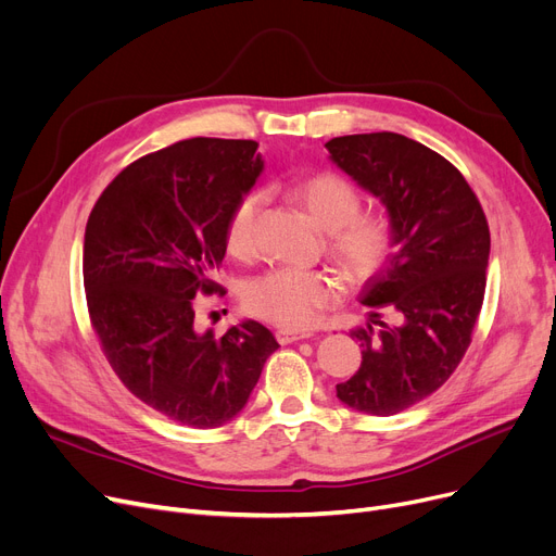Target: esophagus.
<instances>
[{
	"mask_svg": "<svg viewBox=\"0 0 556 556\" xmlns=\"http://www.w3.org/2000/svg\"><path fill=\"white\" fill-rule=\"evenodd\" d=\"M311 333H300V331H288V329H279L277 333H275V338H277V342L279 344H290V342H298V340H304V338H308Z\"/></svg>",
	"mask_w": 556,
	"mask_h": 556,
	"instance_id": "1",
	"label": "esophagus"
}]
</instances>
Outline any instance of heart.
I'll return each mask as SVG.
<instances>
[{
  "label": "heart",
  "mask_w": 556,
  "mask_h": 556,
  "mask_svg": "<svg viewBox=\"0 0 556 556\" xmlns=\"http://www.w3.org/2000/svg\"><path fill=\"white\" fill-rule=\"evenodd\" d=\"M308 218L327 231V254L352 281H367L386 268L396 227L386 212H365L361 189L333 170H317L288 187ZM263 195L243 193L225 225V248L233 258L254 254V223ZM340 295L336 277L323 270L275 268L245 286L243 302L254 315L281 329H308Z\"/></svg>",
  "instance_id": "obj_1"
}]
</instances>
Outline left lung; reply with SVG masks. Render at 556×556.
Masks as SVG:
<instances>
[{
	"mask_svg": "<svg viewBox=\"0 0 556 556\" xmlns=\"http://www.w3.org/2000/svg\"><path fill=\"white\" fill-rule=\"evenodd\" d=\"M325 146L386 204L396 227L390 261L363 288V304L376 311L367 327L349 333L363 346V363L336 386L354 410L392 417L440 390L471 344L484 302L489 223L464 175L410 137L344 135Z\"/></svg>",
	"mask_w": 556,
	"mask_h": 556,
	"instance_id": "obj_1",
	"label": "left lung"
}]
</instances>
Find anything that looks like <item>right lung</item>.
<instances>
[{
    "instance_id": "1",
    "label": "right lung",
    "mask_w": 556,
    "mask_h": 556,
    "mask_svg": "<svg viewBox=\"0 0 556 556\" xmlns=\"http://www.w3.org/2000/svg\"><path fill=\"white\" fill-rule=\"evenodd\" d=\"M252 139L193 137L128 164L87 218L83 283L90 327L119 381L189 428L243 410L275 336L254 319L223 338L193 329V298L214 279L225 225L263 168Z\"/></svg>"
}]
</instances>
